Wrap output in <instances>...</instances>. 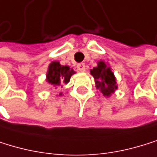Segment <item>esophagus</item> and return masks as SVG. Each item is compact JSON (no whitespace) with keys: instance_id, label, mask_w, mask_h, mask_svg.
<instances>
[{"instance_id":"esophagus-1","label":"esophagus","mask_w":157,"mask_h":157,"mask_svg":"<svg viewBox=\"0 0 157 157\" xmlns=\"http://www.w3.org/2000/svg\"><path fill=\"white\" fill-rule=\"evenodd\" d=\"M77 68L80 72H84L85 71V64L84 63H78V64L77 65Z\"/></svg>"}]
</instances>
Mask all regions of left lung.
Returning a JSON list of instances; mask_svg holds the SVG:
<instances>
[{"mask_svg": "<svg viewBox=\"0 0 157 157\" xmlns=\"http://www.w3.org/2000/svg\"><path fill=\"white\" fill-rule=\"evenodd\" d=\"M91 75L95 78L96 87L99 89L105 97H110L117 88L114 73L104 61H99L98 66L91 70Z\"/></svg>", "mask_w": 157, "mask_h": 157, "instance_id": "1", "label": "left lung"}]
</instances>
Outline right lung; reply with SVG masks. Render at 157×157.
Returning a JSON list of instances; mask_svg holds the SVG:
<instances>
[{
  "label": "right lung",
  "instance_id": "obj_1",
  "mask_svg": "<svg viewBox=\"0 0 157 157\" xmlns=\"http://www.w3.org/2000/svg\"><path fill=\"white\" fill-rule=\"evenodd\" d=\"M75 71L69 66L60 65L59 62L53 61L49 65L48 73L46 75V80L49 84L53 86H59L63 83H67L70 80L71 76L74 74ZM61 95V94H59Z\"/></svg>",
  "mask_w": 157,
  "mask_h": 157
}]
</instances>
